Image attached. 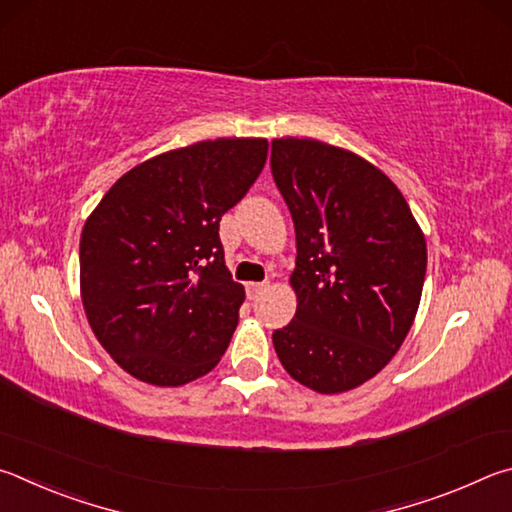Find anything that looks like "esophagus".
<instances>
[{
    "label": "esophagus",
    "instance_id": "34e87169",
    "mask_svg": "<svg viewBox=\"0 0 512 512\" xmlns=\"http://www.w3.org/2000/svg\"><path fill=\"white\" fill-rule=\"evenodd\" d=\"M265 288H267V283H265V281H263V283H247V294H249V299H256L258 294H261Z\"/></svg>",
    "mask_w": 512,
    "mask_h": 512
}]
</instances>
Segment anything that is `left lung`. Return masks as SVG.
Here are the masks:
<instances>
[{"instance_id": "left-lung-1", "label": "left lung", "mask_w": 512, "mask_h": 512, "mask_svg": "<svg viewBox=\"0 0 512 512\" xmlns=\"http://www.w3.org/2000/svg\"><path fill=\"white\" fill-rule=\"evenodd\" d=\"M272 175L297 231V312L274 330L294 380L342 393L391 362L414 324L427 245L398 186L355 152L274 139Z\"/></svg>"}]
</instances>
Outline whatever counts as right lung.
<instances>
[{
    "mask_svg": "<svg viewBox=\"0 0 512 512\" xmlns=\"http://www.w3.org/2000/svg\"><path fill=\"white\" fill-rule=\"evenodd\" d=\"M267 139H215L157 155L103 195L80 236V297L114 362L155 387L209 373L245 288L224 265L220 220L261 175Z\"/></svg>",
    "mask_w": 512,
    "mask_h": 512,
    "instance_id": "right-lung-1",
    "label": "right lung"
}]
</instances>
